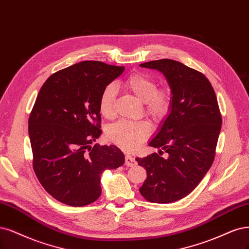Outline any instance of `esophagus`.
<instances>
[{
  "label": "esophagus",
  "instance_id": "obj_1",
  "mask_svg": "<svg viewBox=\"0 0 249 249\" xmlns=\"http://www.w3.org/2000/svg\"><path fill=\"white\" fill-rule=\"evenodd\" d=\"M136 164H137L136 160H135L132 156H130V154H126V156H125L124 165L127 166V167H133V166H135Z\"/></svg>",
  "mask_w": 249,
  "mask_h": 249
}]
</instances>
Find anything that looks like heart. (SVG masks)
<instances>
[{
	"mask_svg": "<svg viewBox=\"0 0 249 249\" xmlns=\"http://www.w3.org/2000/svg\"><path fill=\"white\" fill-rule=\"evenodd\" d=\"M123 88L143 104L144 112L153 118L164 116L172 104V91L168 87L157 89L156 79L145 73H133L122 82ZM115 90L112 85L103 89L100 98L101 114L111 118L114 116ZM150 134L146 122L118 121L107 128V138L125 150H134Z\"/></svg>",
	"mask_w": 249,
	"mask_h": 249,
	"instance_id": "heart-1",
	"label": "heart"
}]
</instances>
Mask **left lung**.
<instances>
[{
  "mask_svg": "<svg viewBox=\"0 0 249 249\" xmlns=\"http://www.w3.org/2000/svg\"><path fill=\"white\" fill-rule=\"evenodd\" d=\"M140 67L164 74L172 104L148 143L159 152L136 158L147 173L139 191L149 202L172 203L190 195L212 165L221 127L218 103L206 76L181 63L162 58Z\"/></svg>",
  "mask_w": 249,
  "mask_h": 249,
  "instance_id": "1",
  "label": "left lung"
}]
</instances>
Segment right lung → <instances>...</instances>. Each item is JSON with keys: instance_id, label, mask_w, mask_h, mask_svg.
Segmentation results:
<instances>
[{"instance_id": "obj_1", "label": "right lung", "mask_w": 249, "mask_h": 249, "mask_svg": "<svg viewBox=\"0 0 249 249\" xmlns=\"http://www.w3.org/2000/svg\"><path fill=\"white\" fill-rule=\"evenodd\" d=\"M124 67L84 61L51 75L29 118L33 168L45 191L74 207L101 196V175L124 165L115 145L90 144L102 134L100 98Z\"/></svg>"}]
</instances>
